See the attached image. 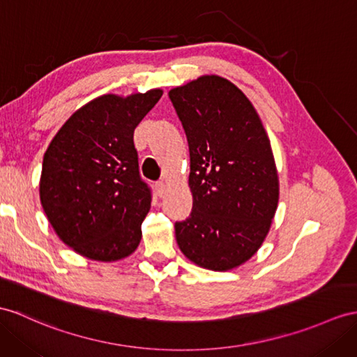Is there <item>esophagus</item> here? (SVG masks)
<instances>
[{"mask_svg":"<svg viewBox=\"0 0 357 357\" xmlns=\"http://www.w3.org/2000/svg\"><path fill=\"white\" fill-rule=\"evenodd\" d=\"M155 190H158L159 197H162L165 192H167V185H165L163 181H158V183H155Z\"/></svg>","mask_w":357,"mask_h":357,"instance_id":"esophagus-1","label":"esophagus"}]
</instances>
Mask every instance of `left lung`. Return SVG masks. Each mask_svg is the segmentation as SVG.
<instances>
[{
    "mask_svg": "<svg viewBox=\"0 0 357 357\" xmlns=\"http://www.w3.org/2000/svg\"><path fill=\"white\" fill-rule=\"evenodd\" d=\"M186 133L192 212L177 221V244L194 264L227 271L262 245L279 203V178L256 109L218 75L169 91Z\"/></svg>",
    "mask_w": 357,
    "mask_h": 357,
    "instance_id": "1",
    "label": "left lung"
}]
</instances>
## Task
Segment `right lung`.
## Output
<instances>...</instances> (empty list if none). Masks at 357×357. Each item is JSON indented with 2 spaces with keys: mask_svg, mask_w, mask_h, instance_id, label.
Wrapping results in <instances>:
<instances>
[{
  "mask_svg": "<svg viewBox=\"0 0 357 357\" xmlns=\"http://www.w3.org/2000/svg\"><path fill=\"white\" fill-rule=\"evenodd\" d=\"M162 97L160 89L127 98L102 95L78 109L43 155L40 203L57 236L93 260L132 255L151 206L139 174L133 133Z\"/></svg>",
  "mask_w": 357,
  "mask_h": 357,
  "instance_id": "1",
  "label": "right lung"
}]
</instances>
